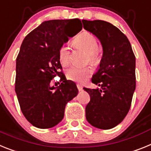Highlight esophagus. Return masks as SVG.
Returning a JSON list of instances; mask_svg holds the SVG:
<instances>
[{
    "label": "esophagus",
    "mask_w": 151,
    "mask_h": 151,
    "mask_svg": "<svg viewBox=\"0 0 151 151\" xmlns=\"http://www.w3.org/2000/svg\"><path fill=\"white\" fill-rule=\"evenodd\" d=\"M77 89H78V90H79V91H81V90H83V86H82V85H81V84L77 83Z\"/></svg>",
    "instance_id": "1"
}]
</instances>
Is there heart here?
<instances>
[{
    "label": "heart",
    "mask_w": 151,
    "mask_h": 151,
    "mask_svg": "<svg viewBox=\"0 0 151 151\" xmlns=\"http://www.w3.org/2000/svg\"><path fill=\"white\" fill-rule=\"evenodd\" d=\"M75 46L82 48L87 52V59L92 64H96L100 61L102 55V49L99 46L98 40L93 34L90 32H83L74 40ZM58 57L63 65L69 64L70 60V51L69 45H62L59 48ZM93 74L90 67L71 66L66 71V77L70 81L83 83L89 79Z\"/></svg>",
    "instance_id": "obj_1"
}]
</instances>
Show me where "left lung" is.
I'll use <instances>...</instances> for the list:
<instances>
[{"mask_svg": "<svg viewBox=\"0 0 151 151\" xmlns=\"http://www.w3.org/2000/svg\"><path fill=\"white\" fill-rule=\"evenodd\" d=\"M82 21L83 28L99 39L103 49L99 70L92 77V83L100 88H83L90 96L86 120L99 129H111L130 109L136 87L135 56L128 38L116 27L103 20Z\"/></svg>", "mask_w": 151, "mask_h": 151, "instance_id": "left-lung-1", "label": "left lung"}]
</instances>
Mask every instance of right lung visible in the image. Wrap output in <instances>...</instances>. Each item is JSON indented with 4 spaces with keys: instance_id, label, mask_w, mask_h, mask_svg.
<instances>
[{
    "instance_id": "right-lung-1",
    "label": "right lung",
    "mask_w": 151,
    "mask_h": 151,
    "mask_svg": "<svg viewBox=\"0 0 151 151\" xmlns=\"http://www.w3.org/2000/svg\"><path fill=\"white\" fill-rule=\"evenodd\" d=\"M75 23L77 29L68 36L66 29ZM81 23L79 19L45 21L21 45L17 57L15 91L23 115L36 128L55 126L64 118L67 103L77 95L76 83L67 81L63 74L58 52L68 37L82 29ZM55 76L63 81L58 88L50 86Z\"/></svg>"
}]
</instances>
